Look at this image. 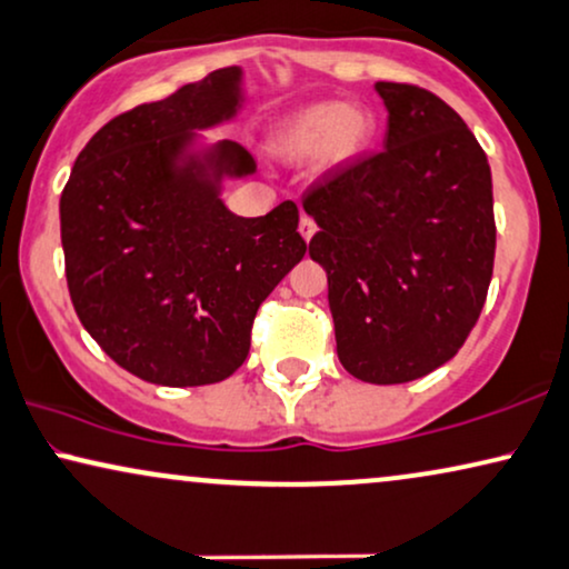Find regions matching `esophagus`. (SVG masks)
<instances>
[{"label":"esophagus","mask_w":569,"mask_h":569,"mask_svg":"<svg viewBox=\"0 0 569 569\" xmlns=\"http://www.w3.org/2000/svg\"><path fill=\"white\" fill-rule=\"evenodd\" d=\"M300 234H302V240H311L313 234H316V221L308 217V213H300Z\"/></svg>","instance_id":"1"}]
</instances>
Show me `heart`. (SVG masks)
Returning a JSON list of instances; mask_svg holds the SVG:
<instances>
[{"label": "heart", "mask_w": 569, "mask_h": 569, "mask_svg": "<svg viewBox=\"0 0 569 569\" xmlns=\"http://www.w3.org/2000/svg\"><path fill=\"white\" fill-rule=\"evenodd\" d=\"M373 114L363 107L319 101L287 117L271 136V151L287 161H302L319 151L323 169H337L358 159L371 146Z\"/></svg>", "instance_id": "b5f03b06"}]
</instances>
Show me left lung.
Instances as JSON below:
<instances>
[{"mask_svg":"<svg viewBox=\"0 0 569 569\" xmlns=\"http://www.w3.org/2000/svg\"><path fill=\"white\" fill-rule=\"evenodd\" d=\"M383 149L311 186L308 253L329 279L337 356L368 383H405L457 356L497 250L489 159L462 117L410 83H376Z\"/></svg>","mask_w":569,"mask_h":569,"instance_id":"obj_1","label":"left lung"}]
</instances>
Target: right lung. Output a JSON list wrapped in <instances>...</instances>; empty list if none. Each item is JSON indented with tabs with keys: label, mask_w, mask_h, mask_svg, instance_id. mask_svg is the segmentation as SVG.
Instances as JSON below:
<instances>
[{
	"label": "right lung",
	"mask_w": 569,
	"mask_h": 569,
	"mask_svg": "<svg viewBox=\"0 0 569 569\" xmlns=\"http://www.w3.org/2000/svg\"><path fill=\"white\" fill-rule=\"evenodd\" d=\"M240 68L109 120L78 153L59 198L68 290L99 348L138 379L203 387L248 358L258 306L306 256L298 206L238 217L221 177L256 172L234 140L193 151L232 120Z\"/></svg>",
	"instance_id": "obj_1"
}]
</instances>
